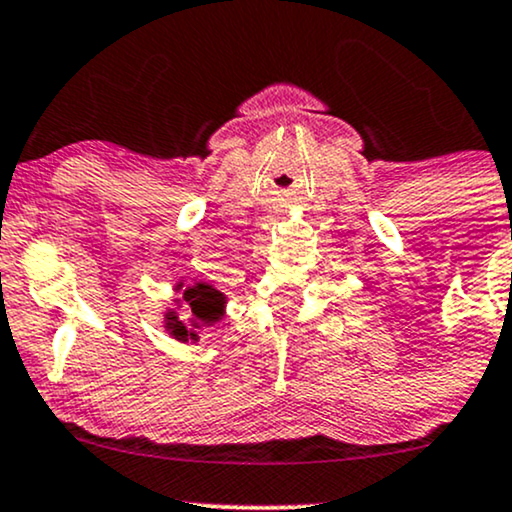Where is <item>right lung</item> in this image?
I'll list each match as a JSON object with an SVG mask.
<instances>
[{
  "label": "right lung",
  "mask_w": 512,
  "mask_h": 512,
  "mask_svg": "<svg viewBox=\"0 0 512 512\" xmlns=\"http://www.w3.org/2000/svg\"><path fill=\"white\" fill-rule=\"evenodd\" d=\"M183 298L188 300L190 310H193V315L200 319V322H217V319H219L221 303H224V295H221L219 291H214L212 286H205V283H200V286L188 288V291L183 293ZM166 319H169V324H166V326H169L171 334H174L176 338H183V341H186L188 336H195V334H188V329L183 326V322H178V317L174 315V312H169Z\"/></svg>",
  "instance_id": "obj_1"
}]
</instances>
